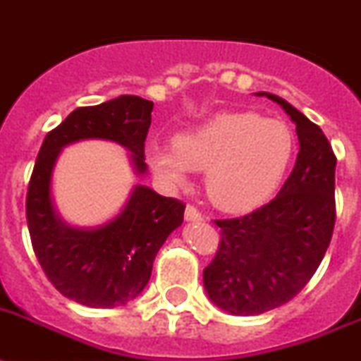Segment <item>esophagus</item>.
Instances as JSON below:
<instances>
[{
  "label": "esophagus",
  "instance_id": "34e87169",
  "mask_svg": "<svg viewBox=\"0 0 361 361\" xmlns=\"http://www.w3.org/2000/svg\"><path fill=\"white\" fill-rule=\"evenodd\" d=\"M184 217H186L188 221H199V219H202L201 212H199L197 207H193V204H188L186 210H184Z\"/></svg>",
  "mask_w": 361,
  "mask_h": 361
}]
</instances>
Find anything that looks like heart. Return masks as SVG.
I'll return each mask as SVG.
<instances>
[{"label": "heart", "mask_w": 361, "mask_h": 361, "mask_svg": "<svg viewBox=\"0 0 361 361\" xmlns=\"http://www.w3.org/2000/svg\"><path fill=\"white\" fill-rule=\"evenodd\" d=\"M295 151L290 125L256 112H223L173 145H153L149 162L166 183H183L190 169L207 171V192L219 208L245 210L282 183Z\"/></svg>", "instance_id": "obj_1"}]
</instances>
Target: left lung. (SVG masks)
<instances>
[{"label": "left lung", "instance_id": "obj_1", "mask_svg": "<svg viewBox=\"0 0 361 361\" xmlns=\"http://www.w3.org/2000/svg\"><path fill=\"white\" fill-rule=\"evenodd\" d=\"M297 125L299 154L267 204L232 219L202 271L208 297L232 315H258L286 305L319 267L336 223V154L319 125L279 95L266 94Z\"/></svg>", "mask_w": 361, "mask_h": 361}]
</instances>
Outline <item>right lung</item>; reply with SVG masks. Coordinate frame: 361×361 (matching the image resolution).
<instances>
[{
    "label": "right lung",
    "mask_w": 361,
    "mask_h": 361,
    "mask_svg": "<svg viewBox=\"0 0 361 361\" xmlns=\"http://www.w3.org/2000/svg\"><path fill=\"white\" fill-rule=\"evenodd\" d=\"M153 101L120 95L95 106H79L44 138L27 188L25 216L32 251L56 290L79 305L114 308L136 299L151 279L166 238L183 225L184 204L136 186L121 214L92 231L68 227L51 202V173L64 145L85 138L112 140L133 153L145 173V138Z\"/></svg>",
    "instance_id": "1"
}]
</instances>
